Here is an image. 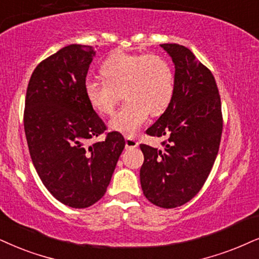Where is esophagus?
<instances>
[{"mask_svg": "<svg viewBox=\"0 0 259 259\" xmlns=\"http://www.w3.org/2000/svg\"><path fill=\"white\" fill-rule=\"evenodd\" d=\"M137 146H139V142H137V141L134 139V137H130V136L125 137V148L126 149L136 148Z\"/></svg>", "mask_w": 259, "mask_h": 259, "instance_id": "obj_1", "label": "esophagus"}]
</instances>
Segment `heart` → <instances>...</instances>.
Listing matches in <instances>:
<instances>
[{
    "mask_svg": "<svg viewBox=\"0 0 259 259\" xmlns=\"http://www.w3.org/2000/svg\"><path fill=\"white\" fill-rule=\"evenodd\" d=\"M100 74L104 80L84 83L88 103L98 113L110 114L122 92L126 101L109 125L126 135H134L149 113L160 116L165 112L175 96V71L160 55L114 51L101 63Z\"/></svg>",
    "mask_w": 259,
    "mask_h": 259,
    "instance_id": "heart-1",
    "label": "heart"
}]
</instances>
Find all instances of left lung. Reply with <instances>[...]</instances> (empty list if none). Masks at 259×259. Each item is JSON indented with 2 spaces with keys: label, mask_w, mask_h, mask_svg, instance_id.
I'll return each instance as SVG.
<instances>
[{
  "label": "left lung",
  "mask_w": 259,
  "mask_h": 259,
  "mask_svg": "<svg viewBox=\"0 0 259 259\" xmlns=\"http://www.w3.org/2000/svg\"><path fill=\"white\" fill-rule=\"evenodd\" d=\"M175 63L173 99L147 129L166 137L163 149L141 145L143 195L161 208H176L194 198L211 171L222 134L221 99L211 71L188 48L161 44Z\"/></svg>",
  "instance_id": "8db88e82"
}]
</instances>
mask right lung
I'll return each mask as SVG.
<instances>
[{
	"label": "right lung",
	"mask_w": 259,
	"mask_h": 259,
	"mask_svg": "<svg viewBox=\"0 0 259 259\" xmlns=\"http://www.w3.org/2000/svg\"><path fill=\"white\" fill-rule=\"evenodd\" d=\"M96 51L71 44L37 65L26 92L24 126L39 178L55 198L87 208L105 195L125 141L106 130L88 103L84 83Z\"/></svg>",
	"instance_id": "1"
}]
</instances>
